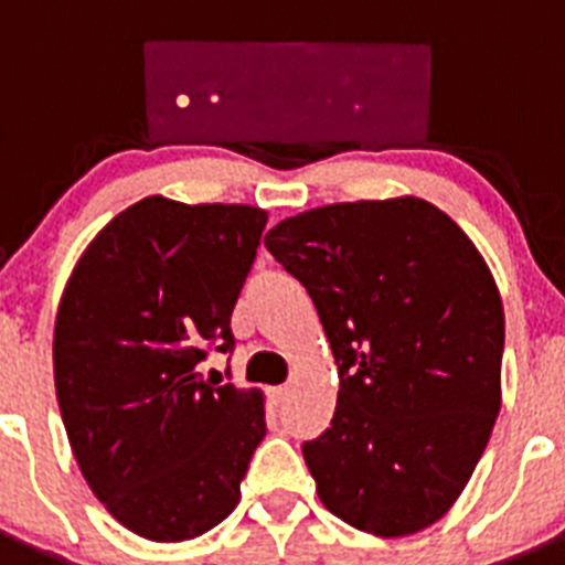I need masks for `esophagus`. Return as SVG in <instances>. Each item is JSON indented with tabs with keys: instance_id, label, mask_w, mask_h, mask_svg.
<instances>
[{
	"instance_id": "obj_1",
	"label": "esophagus",
	"mask_w": 565,
	"mask_h": 565,
	"mask_svg": "<svg viewBox=\"0 0 565 565\" xmlns=\"http://www.w3.org/2000/svg\"><path fill=\"white\" fill-rule=\"evenodd\" d=\"M288 393H291V387L288 384H279V387H271V398L277 404H282L288 398Z\"/></svg>"
}]
</instances>
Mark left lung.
<instances>
[{
	"label": "left lung",
	"mask_w": 565,
	"mask_h": 565,
	"mask_svg": "<svg viewBox=\"0 0 565 565\" xmlns=\"http://www.w3.org/2000/svg\"><path fill=\"white\" fill-rule=\"evenodd\" d=\"M266 248L311 294L339 364L331 427L302 444L319 501L367 535L422 532L458 501L501 411L492 271L422 198L311 209Z\"/></svg>",
	"instance_id": "1"
}]
</instances>
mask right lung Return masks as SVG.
Wrapping results in <instances>:
<instances>
[{"instance_id": "obj_1", "label": "right lung", "mask_w": 565, "mask_h": 565, "mask_svg": "<svg viewBox=\"0 0 565 565\" xmlns=\"http://www.w3.org/2000/svg\"><path fill=\"white\" fill-rule=\"evenodd\" d=\"M268 214L161 194L115 214L64 286L53 376L84 481L115 521L158 543L232 515L266 436L259 391L203 382L232 351V311Z\"/></svg>"}]
</instances>
